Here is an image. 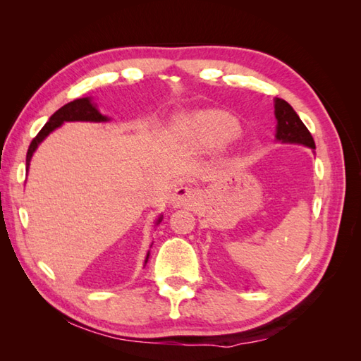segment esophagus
<instances>
[{"label":"esophagus","instance_id":"1","mask_svg":"<svg viewBox=\"0 0 361 361\" xmlns=\"http://www.w3.org/2000/svg\"><path fill=\"white\" fill-rule=\"evenodd\" d=\"M195 198V190L194 188L181 185L173 190V194L171 197V203L173 208H181V206H186Z\"/></svg>","mask_w":361,"mask_h":361}]
</instances>
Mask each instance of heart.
Returning <instances> with one entry per match:
<instances>
[{"instance_id": "obj_1", "label": "heart", "mask_w": 361, "mask_h": 361, "mask_svg": "<svg viewBox=\"0 0 361 361\" xmlns=\"http://www.w3.org/2000/svg\"><path fill=\"white\" fill-rule=\"evenodd\" d=\"M181 132L197 147H219L239 135L240 126L231 114L220 110H203L181 121Z\"/></svg>"}]
</instances>
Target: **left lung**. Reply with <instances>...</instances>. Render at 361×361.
Segmentation results:
<instances>
[{
    "label": "left lung",
    "mask_w": 361,
    "mask_h": 361,
    "mask_svg": "<svg viewBox=\"0 0 361 361\" xmlns=\"http://www.w3.org/2000/svg\"><path fill=\"white\" fill-rule=\"evenodd\" d=\"M274 116L278 119L276 140L281 142L302 144L305 147L315 149V141H313L307 127L299 119L296 111L291 109V105L283 99H274Z\"/></svg>",
    "instance_id": "left-lung-1"
}]
</instances>
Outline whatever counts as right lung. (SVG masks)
I'll return each instance as SVG.
<instances>
[{"instance_id":"1","label":"right lung","mask_w":361,"mask_h":361,"mask_svg":"<svg viewBox=\"0 0 361 361\" xmlns=\"http://www.w3.org/2000/svg\"><path fill=\"white\" fill-rule=\"evenodd\" d=\"M71 121H87V122H105L109 121V118L104 116V114L99 113V110L96 109V105L91 102L90 97H82V99H75V101L63 105L62 109H59L56 113L52 114L49 118V121L46 122L44 127L38 132V135L34 137L32 142H30L29 149H27V155H26V167L29 171V163L30 158H32L34 152L37 150L38 145L48 136L51 132H54L57 127H60L63 122H71ZM163 220V216H159L157 220V225L159 221ZM149 260V252L147 257H145V264Z\"/></svg>"}]
</instances>
